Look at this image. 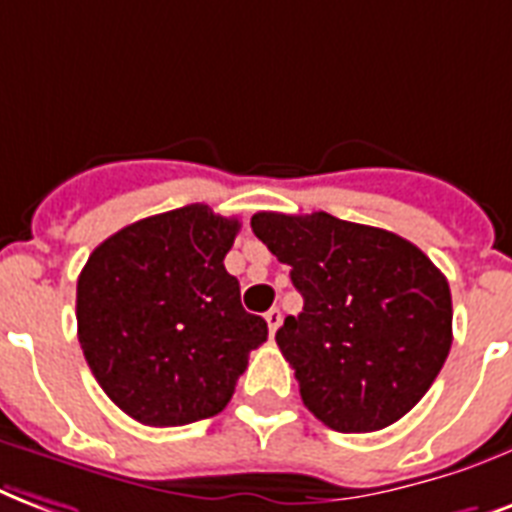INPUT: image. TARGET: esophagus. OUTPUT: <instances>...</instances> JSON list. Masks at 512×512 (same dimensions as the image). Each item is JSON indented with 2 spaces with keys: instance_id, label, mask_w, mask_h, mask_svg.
Wrapping results in <instances>:
<instances>
[{
  "instance_id": "34e87169",
  "label": "esophagus",
  "mask_w": 512,
  "mask_h": 512,
  "mask_svg": "<svg viewBox=\"0 0 512 512\" xmlns=\"http://www.w3.org/2000/svg\"><path fill=\"white\" fill-rule=\"evenodd\" d=\"M264 320H267V326H269V334H275L277 328H280V323H283V315H280V310L277 307H272V310L264 315Z\"/></svg>"
}]
</instances>
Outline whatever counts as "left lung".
Wrapping results in <instances>:
<instances>
[{"mask_svg": "<svg viewBox=\"0 0 512 512\" xmlns=\"http://www.w3.org/2000/svg\"><path fill=\"white\" fill-rule=\"evenodd\" d=\"M253 235L304 296L277 347L304 406L339 433H374L417 406L451 350V291L417 245L331 213H256Z\"/></svg>", "mask_w": 512, "mask_h": 512, "instance_id": "obj_1", "label": "left lung"}]
</instances>
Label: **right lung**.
I'll use <instances>...</instances> for the list:
<instances>
[{"instance_id":"right-lung-1","label":"right lung","mask_w":512,"mask_h":512,"mask_svg":"<svg viewBox=\"0 0 512 512\" xmlns=\"http://www.w3.org/2000/svg\"><path fill=\"white\" fill-rule=\"evenodd\" d=\"M240 221L202 205L149 216L98 245L77 280V331L98 384L141 425L216 417L267 323L224 267Z\"/></svg>"}]
</instances>
